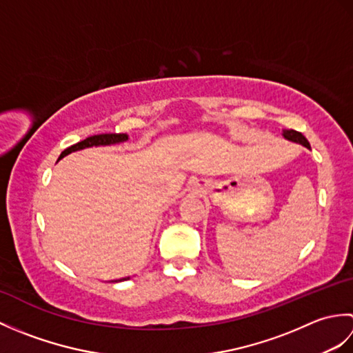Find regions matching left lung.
<instances>
[{"mask_svg": "<svg viewBox=\"0 0 353 353\" xmlns=\"http://www.w3.org/2000/svg\"><path fill=\"white\" fill-rule=\"evenodd\" d=\"M282 134H283V138H285V139L292 141V142H297V144H302V145H305L306 148H311V147H310V142H308V139H306L301 132H296V130L290 129V130H283V133H282Z\"/></svg>", "mask_w": 353, "mask_h": 353, "instance_id": "left-lung-1", "label": "left lung"}]
</instances>
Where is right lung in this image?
<instances>
[{
	"mask_svg": "<svg viewBox=\"0 0 353 353\" xmlns=\"http://www.w3.org/2000/svg\"><path fill=\"white\" fill-rule=\"evenodd\" d=\"M129 139L125 133H103V134H94V137H89L83 141L77 142V144H74L71 147H68L66 150H63L61 157L70 154L72 152H77V150H83L88 147H99V145H112V144H119V142H124ZM59 157V159H61ZM130 277H123V279H118V281H112V282H121V281H129Z\"/></svg>",
	"mask_w": 353,
	"mask_h": 353,
	"instance_id": "1",
	"label": "right lung"
}]
</instances>
